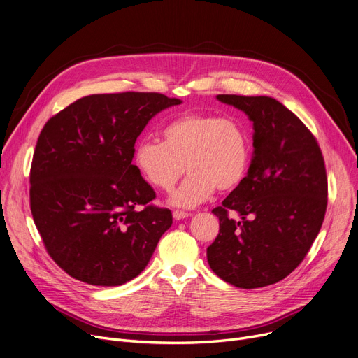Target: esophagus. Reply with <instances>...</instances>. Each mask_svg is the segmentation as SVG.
<instances>
[{"mask_svg":"<svg viewBox=\"0 0 358 358\" xmlns=\"http://www.w3.org/2000/svg\"><path fill=\"white\" fill-rule=\"evenodd\" d=\"M173 216H174V219H176V220H181V219H184V217H189V216H190V213L182 212V210H174Z\"/></svg>","mask_w":358,"mask_h":358,"instance_id":"obj_1","label":"esophagus"}]
</instances>
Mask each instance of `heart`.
I'll use <instances>...</instances> for the list:
<instances>
[{
	"instance_id": "heart-1",
	"label": "heart",
	"mask_w": 358,
	"mask_h": 358,
	"mask_svg": "<svg viewBox=\"0 0 358 358\" xmlns=\"http://www.w3.org/2000/svg\"><path fill=\"white\" fill-rule=\"evenodd\" d=\"M164 142L141 141L134 154L138 171L157 189L173 194L177 208H196L215 190L231 192L243 181L251 158L248 130L241 122L215 115H181L162 129Z\"/></svg>"
}]
</instances>
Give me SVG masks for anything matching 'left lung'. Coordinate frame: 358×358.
<instances>
[{
  "label": "left lung",
  "mask_w": 358,
  "mask_h": 358,
  "mask_svg": "<svg viewBox=\"0 0 358 358\" xmlns=\"http://www.w3.org/2000/svg\"><path fill=\"white\" fill-rule=\"evenodd\" d=\"M216 99L250 117L254 152L247 177L212 210L219 235L208 248L209 266L235 287L270 286L303 261L321 231L328 203L324 157L310 130L275 99Z\"/></svg>",
  "instance_id": "1"
}]
</instances>
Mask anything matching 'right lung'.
Returning a JSON list of instances; mask_svg holds the SVG:
<instances>
[{"mask_svg":"<svg viewBox=\"0 0 358 358\" xmlns=\"http://www.w3.org/2000/svg\"><path fill=\"white\" fill-rule=\"evenodd\" d=\"M177 104L159 92L92 94L42 129L30 209L46 251L71 277L122 286L148 266L173 215L149 204L155 192L131 159L148 122Z\"/></svg>","mask_w":358,"mask_h":358,"instance_id":"right-lung-1","label":"right lung"}]
</instances>
